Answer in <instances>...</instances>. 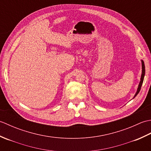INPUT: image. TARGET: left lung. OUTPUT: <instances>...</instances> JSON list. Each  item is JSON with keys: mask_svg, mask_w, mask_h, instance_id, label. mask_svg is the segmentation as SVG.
I'll list each match as a JSON object with an SVG mask.
<instances>
[{"mask_svg": "<svg viewBox=\"0 0 151 151\" xmlns=\"http://www.w3.org/2000/svg\"><path fill=\"white\" fill-rule=\"evenodd\" d=\"M142 76H141V81H140V82L139 84V86H138V88H137V91L135 95H134V98L136 97V96L139 93V92L140 91L141 89V88H142V84H143V79H144V76H145V64H144V62L143 60H142Z\"/></svg>", "mask_w": 151, "mask_h": 151, "instance_id": "8db88e82", "label": "left lung"}]
</instances>
